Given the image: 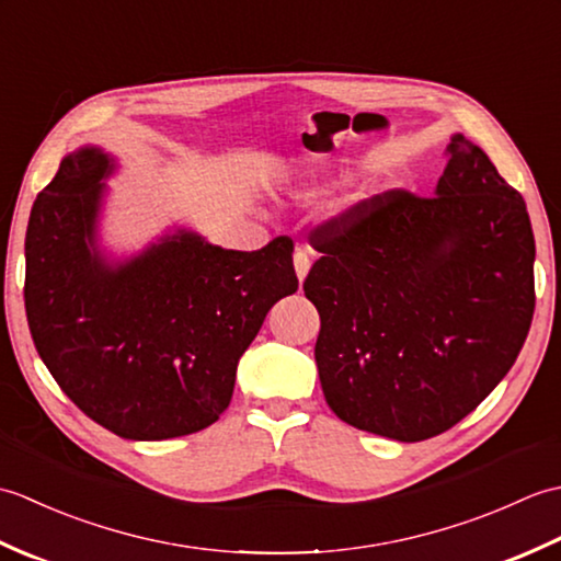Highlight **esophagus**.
Masks as SVG:
<instances>
[{
  "label": "esophagus",
  "instance_id": "1",
  "mask_svg": "<svg viewBox=\"0 0 561 561\" xmlns=\"http://www.w3.org/2000/svg\"><path fill=\"white\" fill-rule=\"evenodd\" d=\"M294 270H296V277H299V282H304L308 277V270H311V257H308L304 248H296Z\"/></svg>",
  "mask_w": 561,
  "mask_h": 561
}]
</instances>
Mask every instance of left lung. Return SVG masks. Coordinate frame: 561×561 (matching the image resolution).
Listing matches in <instances>:
<instances>
[{
  "mask_svg": "<svg viewBox=\"0 0 561 561\" xmlns=\"http://www.w3.org/2000/svg\"><path fill=\"white\" fill-rule=\"evenodd\" d=\"M434 197L376 195L311 233L316 364L342 422L396 440L458 424L499 386L535 311L526 202L453 135Z\"/></svg>",
  "mask_w": 561,
  "mask_h": 561,
  "instance_id": "left-lung-1",
  "label": "left lung"
}]
</instances>
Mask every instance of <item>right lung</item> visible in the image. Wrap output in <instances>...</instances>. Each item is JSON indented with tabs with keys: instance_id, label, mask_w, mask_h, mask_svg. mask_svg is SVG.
Wrapping results in <instances>:
<instances>
[{
	"instance_id": "right-lung-1",
	"label": "right lung",
	"mask_w": 561,
	"mask_h": 561,
	"mask_svg": "<svg viewBox=\"0 0 561 561\" xmlns=\"http://www.w3.org/2000/svg\"><path fill=\"white\" fill-rule=\"evenodd\" d=\"M117 161L67 153L33 202L26 231L28 328L77 408L133 440L195 434L229 408L238 359L270 308L299 289L294 243L243 253L190 229L111 257L99 221Z\"/></svg>"
}]
</instances>
